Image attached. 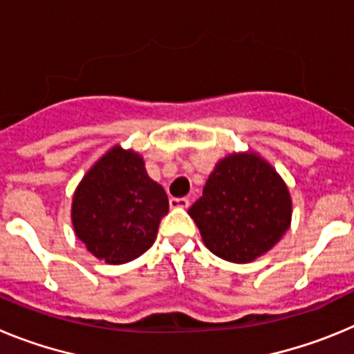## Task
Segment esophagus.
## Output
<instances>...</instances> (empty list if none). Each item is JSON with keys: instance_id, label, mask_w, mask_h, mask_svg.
I'll return each instance as SVG.
<instances>
[{"instance_id": "34e87169", "label": "esophagus", "mask_w": 354, "mask_h": 354, "mask_svg": "<svg viewBox=\"0 0 354 354\" xmlns=\"http://www.w3.org/2000/svg\"><path fill=\"white\" fill-rule=\"evenodd\" d=\"M170 207L171 209H187L189 207V200L187 198H170Z\"/></svg>"}]
</instances>
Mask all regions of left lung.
Instances as JSON below:
<instances>
[{
  "mask_svg": "<svg viewBox=\"0 0 354 354\" xmlns=\"http://www.w3.org/2000/svg\"><path fill=\"white\" fill-rule=\"evenodd\" d=\"M187 214L214 255L245 264L270 252L289 230L292 202L270 162L241 152L216 165Z\"/></svg>",
  "mask_w": 354,
  "mask_h": 354,
  "instance_id": "left-lung-1",
  "label": "left lung"
}]
</instances>
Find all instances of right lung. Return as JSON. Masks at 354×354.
I'll list each match as a JSON object with an SVG mask.
<instances>
[{"label": "right lung", "mask_w": 354, "mask_h": 354, "mask_svg": "<svg viewBox=\"0 0 354 354\" xmlns=\"http://www.w3.org/2000/svg\"><path fill=\"white\" fill-rule=\"evenodd\" d=\"M168 196L134 150L109 149L86 171L72 198V225L93 257L126 264L152 246Z\"/></svg>", "instance_id": "obj_1"}]
</instances>
